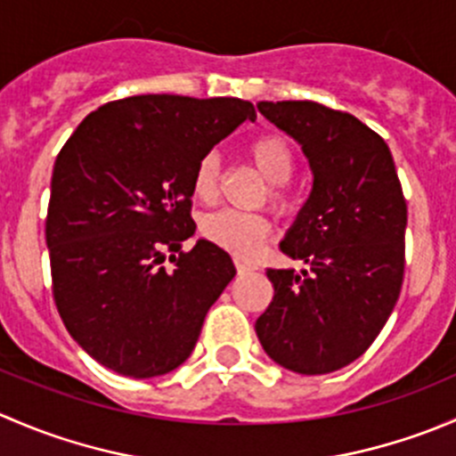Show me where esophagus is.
I'll use <instances>...</instances> for the list:
<instances>
[{
	"mask_svg": "<svg viewBox=\"0 0 456 456\" xmlns=\"http://www.w3.org/2000/svg\"><path fill=\"white\" fill-rule=\"evenodd\" d=\"M236 269H238V273H251V271H256V266L249 265V262H245V260H236Z\"/></svg>",
	"mask_w": 456,
	"mask_h": 456,
	"instance_id": "esophagus-1",
	"label": "esophagus"
}]
</instances>
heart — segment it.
Instances as JSON below:
<instances>
[{
  "instance_id": "heart-1",
  "label": "heart",
  "mask_w": 456,
  "mask_h": 456,
  "mask_svg": "<svg viewBox=\"0 0 456 456\" xmlns=\"http://www.w3.org/2000/svg\"><path fill=\"white\" fill-rule=\"evenodd\" d=\"M249 156L257 167V172L271 183L269 199L278 209L287 207L284 183L293 176L296 169V154L284 136L280 134H260L249 142ZM220 163L214 151L205 154L196 163L194 176H191V190L202 202H209L218 190ZM200 233L220 249L233 256L251 257L265 245L271 233V223L265 214H251V211L220 209L207 214L200 220Z\"/></svg>"
}]
</instances>
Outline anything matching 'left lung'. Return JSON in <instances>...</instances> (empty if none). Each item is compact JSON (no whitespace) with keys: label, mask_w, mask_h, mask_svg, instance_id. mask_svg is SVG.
Masks as SVG:
<instances>
[{"label":"left lung","mask_w":456,"mask_h":456,"mask_svg":"<svg viewBox=\"0 0 456 456\" xmlns=\"http://www.w3.org/2000/svg\"><path fill=\"white\" fill-rule=\"evenodd\" d=\"M257 110L300 142L314 187L280 242L306 269H266L275 293L256 333L282 369L326 375L355 362L397 305L406 200L388 145L353 114L314 101Z\"/></svg>","instance_id":"1"}]
</instances>
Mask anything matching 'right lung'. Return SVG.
<instances>
[{"label":"right lung","mask_w":456,"mask_h":456,"mask_svg":"<svg viewBox=\"0 0 456 456\" xmlns=\"http://www.w3.org/2000/svg\"><path fill=\"white\" fill-rule=\"evenodd\" d=\"M247 118L254 105L232 96H127L87 114L59 151L45 218L53 296L105 369L147 379L194 351L236 266L202 238L181 249L196 232L191 176Z\"/></svg>","instance_id":"add662e5"}]
</instances>
